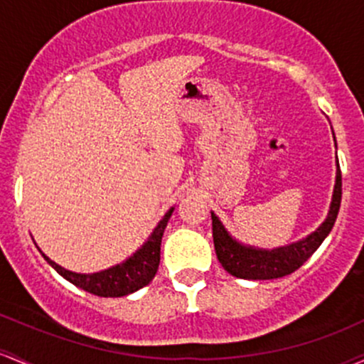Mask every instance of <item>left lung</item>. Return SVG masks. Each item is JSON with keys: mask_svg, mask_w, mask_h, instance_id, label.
I'll return each instance as SVG.
<instances>
[{"mask_svg": "<svg viewBox=\"0 0 364 364\" xmlns=\"http://www.w3.org/2000/svg\"><path fill=\"white\" fill-rule=\"evenodd\" d=\"M335 139V136H333ZM337 146V143H335ZM342 198V174L337 161V173H335V186L331 195L330 209L325 221L319 225L313 233L307 235L302 240H297L289 245L277 247V249H257V247L245 245L230 235L221 219L210 210L213 218V237L214 249L219 262L230 274L243 279H273L282 278L299 269L307 259L311 257L321 242L328 237L331 228L335 225Z\"/></svg>", "mask_w": 364, "mask_h": 364, "instance_id": "8db88e82", "label": "left lung"}]
</instances>
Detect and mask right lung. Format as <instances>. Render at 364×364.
<instances>
[{
	"label": "right lung",
	"mask_w": 364,
	"mask_h": 364,
	"mask_svg": "<svg viewBox=\"0 0 364 364\" xmlns=\"http://www.w3.org/2000/svg\"><path fill=\"white\" fill-rule=\"evenodd\" d=\"M174 207H171L164 218L159 221V225L154 228L150 237L146 242L134 252L133 255L122 261L121 264H115L109 267V269L97 271V273H75V271H69L65 267L57 264L51 261L46 254L41 252L45 261L53 267L55 271L70 282L72 285L79 287V289L86 290V292L98 295V297H124L129 295L136 290L143 289L154 279L155 273L159 269V262H161V242L164 230H166L167 223H169L171 214H173ZM36 243V242H34Z\"/></svg>",
	"instance_id": "add662e5"
}]
</instances>
